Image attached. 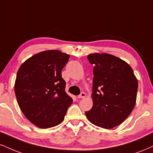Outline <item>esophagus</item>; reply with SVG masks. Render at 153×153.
<instances>
[{"mask_svg": "<svg viewBox=\"0 0 153 153\" xmlns=\"http://www.w3.org/2000/svg\"><path fill=\"white\" fill-rule=\"evenodd\" d=\"M85 96H86V94H85L84 92H82L81 94L79 95V96H78V99H84Z\"/></svg>", "mask_w": 153, "mask_h": 153, "instance_id": "34e87169", "label": "esophagus"}]
</instances>
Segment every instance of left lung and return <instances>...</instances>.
<instances>
[{
  "instance_id": "obj_1",
  "label": "left lung",
  "mask_w": 153,
  "mask_h": 153,
  "mask_svg": "<svg viewBox=\"0 0 153 153\" xmlns=\"http://www.w3.org/2000/svg\"><path fill=\"white\" fill-rule=\"evenodd\" d=\"M94 65L93 106L85 116L94 125L111 129L124 122L135 106L137 79L132 68L122 59L107 53L88 55Z\"/></svg>"
}]
</instances>
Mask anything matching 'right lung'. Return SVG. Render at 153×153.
<instances>
[{"mask_svg": "<svg viewBox=\"0 0 153 153\" xmlns=\"http://www.w3.org/2000/svg\"><path fill=\"white\" fill-rule=\"evenodd\" d=\"M70 58L59 50L37 53L19 68L14 91L17 102L30 122L42 129L60 124L73 103L66 94L62 70Z\"/></svg>", "mask_w": 153, "mask_h": 153, "instance_id": "add662e5", "label": "right lung"}]
</instances>
